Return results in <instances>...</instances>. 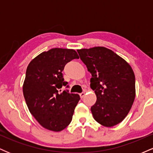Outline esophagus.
I'll use <instances>...</instances> for the list:
<instances>
[{"label": "esophagus", "instance_id": "esophagus-1", "mask_svg": "<svg viewBox=\"0 0 153 153\" xmlns=\"http://www.w3.org/2000/svg\"><path fill=\"white\" fill-rule=\"evenodd\" d=\"M79 95H80V98H81V99H82V98H83L84 96H85V93H84V92H82V93H80V94H79Z\"/></svg>", "mask_w": 153, "mask_h": 153}]
</instances>
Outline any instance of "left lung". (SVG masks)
I'll list each match as a JSON object with an SVG mask.
<instances>
[{"label": "left lung", "instance_id": "obj_1", "mask_svg": "<svg viewBox=\"0 0 153 153\" xmlns=\"http://www.w3.org/2000/svg\"><path fill=\"white\" fill-rule=\"evenodd\" d=\"M92 75L91 88L96 102L91 110L95 120L111 127L122 122L135 99V77L127 61L103 47L77 50Z\"/></svg>", "mask_w": 153, "mask_h": 153}]
</instances>
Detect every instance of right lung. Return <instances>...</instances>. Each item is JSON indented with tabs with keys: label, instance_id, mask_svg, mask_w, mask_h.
<instances>
[{
	"label": "right lung",
	"instance_id": "1",
	"mask_svg": "<svg viewBox=\"0 0 153 153\" xmlns=\"http://www.w3.org/2000/svg\"><path fill=\"white\" fill-rule=\"evenodd\" d=\"M78 58L74 50L53 48L39 54L27 67L23 94L30 113L45 129L62 131L71 122L80 96L59 92L68 84L62 73L65 65Z\"/></svg>",
	"mask_w": 153,
	"mask_h": 153
}]
</instances>
